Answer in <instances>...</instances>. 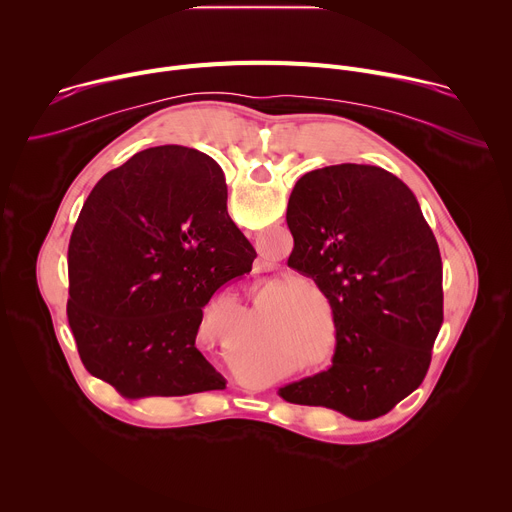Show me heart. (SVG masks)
<instances>
[{"mask_svg":"<svg viewBox=\"0 0 512 512\" xmlns=\"http://www.w3.org/2000/svg\"><path fill=\"white\" fill-rule=\"evenodd\" d=\"M300 287L298 285H285L281 289H277L273 296L267 298L265 306L267 308H279V316L281 318H302L306 314H310V304L304 298H294V294H298Z\"/></svg>","mask_w":512,"mask_h":512,"instance_id":"heart-1","label":"heart"}]
</instances>
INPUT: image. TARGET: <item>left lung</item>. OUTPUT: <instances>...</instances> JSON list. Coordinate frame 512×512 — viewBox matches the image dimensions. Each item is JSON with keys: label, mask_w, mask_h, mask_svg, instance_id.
<instances>
[{"label": "left lung", "mask_w": 512, "mask_h": 512, "mask_svg": "<svg viewBox=\"0 0 512 512\" xmlns=\"http://www.w3.org/2000/svg\"><path fill=\"white\" fill-rule=\"evenodd\" d=\"M294 251L332 308V367L277 395L350 419L389 413L425 379L444 322L440 247L413 192L391 172L338 164L304 174L289 196Z\"/></svg>", "instance_id": "8db88e82"}]
</instances>
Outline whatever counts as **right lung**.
Instances as JSON below:
<instances>
[{
	"label": "right lung",
	"instance_id": "1",
	"mask_svg": "<svg viewBox=\"0 0 512 512\" xmlns=\"http://www.w3.org/2000/svg\"><path fill=\"white\" fill-rule=\"evenodd\" d=\"M255 257L208 156L160 145L107 172L68 245L66 316L85 369L125 399L225 389L196 334L214 291Z\"/></svg>",
	"mask_w": 512,
	"mask_h": 512
}]
</instances>
